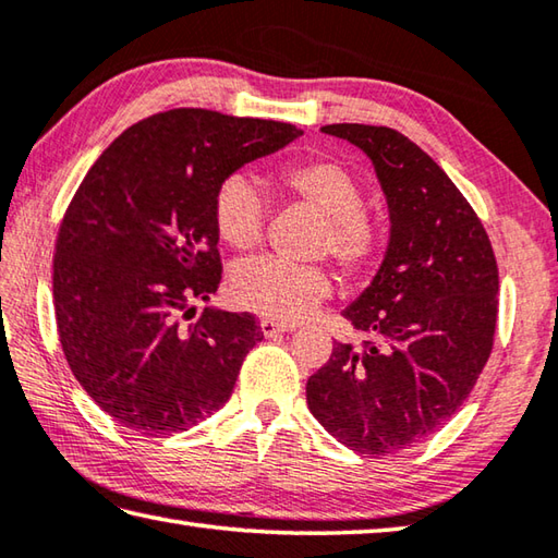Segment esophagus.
<instances>
[{
  "label": "esophagus",
  "mask_w": 558,
  "mask_h": 558,
  "mask_svg": "<svg viewBox=\"0 0 558 558\" xmlns=\"http://www.w3.org/2000/svg\"><path fill=\"white\" fill-rule=\"evenodd\" d=\"M259 328H262V332L267 335V338H277V335H281V332L296 330V325H293V323H279V320L262 318V320H259Z\"/></svg>",
  "instance_id": "esophagus-1"
}]
</instances>
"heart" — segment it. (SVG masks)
I'll return each mask as SVG.
<instances>
[{
  "label": "heart",
  "instance_id": "obj_1",
  "mask_svg": "<svg viewBox=\"0 0 558 558\" xmlns=\"http://www.w3.org/2000/svg\"><path fill=\"white\" fill-rule=\"evenodd\" d=\"M281 198L323 216L315 240L318 255H330L347 277L369 271L386 250L384 220L366 204L364 184L344 165L328 157H301L271 174ZM214 226L223 243L247 255L265 240L267 202L259 186L243 172L228 174L214 194ZM332 293V275L320 265H293L262 257L233 275V296L269 320L296 323Z\"/></svg>",
  "mask_w": 558,
  "mask_h": 558
}]
</instances>
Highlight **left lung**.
Returning <instances> with one entry per match:
<instances>
[{
	"instance_id": "1",
	"label": "left lung",
	"mask_w": 558,
	"mask_h": 558,
	"mask_svg": "<svg viewBox=\"0 0 558 558\" xmlns=\"http://www.w3.org/2000/svg\"><path fill=\"white\" fill-rule=\"evenodd\" d=\"M323 133L372 157L391 240L372 287L342 313L362 344H332L306 401L344 447L386 457L435 435L476 386L496 335L498 265L466 196L403 133L364 123Z\"/></svg>"
}]
</instances>
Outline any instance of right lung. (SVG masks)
Returning <instances> with one entry per match:
<instances>
[{"instance_id": "obj_1", "label": "right lung", "mask_w": 558, "mask_h": 558, "mask_svg": "<svg viewBox=\"0 0 558 558\" xmlns=\"http://www.w3.org/2000/svg\"><path fill=\"white\" fill-rule=\"evenodd\" d=\"M299 133L208 109L160 111L84 174L58 228L52 303L72 374L123 427L184 433L233 393L265 335L252 313L192 308L223 275L214 194Z\"/></svg>"}]
</instances>
